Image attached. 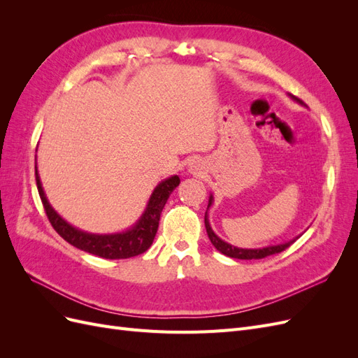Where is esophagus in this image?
Wrapping results in <instances>:
<instances>
[{"label": "esophagus", "mask_w": 358, "mask_h": 358, "mask_svg": "<svg viewBox=\"0 0 358 358\" xmlns=\"http://www.w3.org/2000/svg\"><path fill=\"white\" fill-rule=\"evenodd\" d=\"M191 170H192V171H196V170H197V169H196V167H194V166H192V167H191Z\"/></svg>", "instance_id": "esophagus-1"}]
</instances>
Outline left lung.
I'll list each match as a JSON object with an SVG mask.
<instances>
[{"label": "left lung", "mask_w": 358, "mask_h": 358, "mask_svg": "<svg viewBox=\"0 0 358 358\" xmlns=\"http://www.w3.org/2000/svg\"><path fill=\"white\" fill-rule=\"evenodd\" d=\"M289 96H291L292 100H296L297 103L303 104V101L299 100L297 96L291 95V94H289ZM212 203H213V196L209 197L208 209L210 208ZM204 225H206V231H208V236H209V239H210L212 245H213L216 249H218V251H220L221 254H224V255H227V257H231V258H237V259H262V258H266V257H268V255L279 254V252L285 251V249H287L288 246H291V245L294 243V242L299 239V237L301 236V234H300V236L294 237V239L289 241V242L273 245V246L257 248V249H245V248H237V246H233V245H230V243L224 242L222 239H220V237L213 233L212 227H210V224H209V220H208V210H206V215H204Z\"/></svg>", "instance_id": "left-lung-1"}]
</instances>
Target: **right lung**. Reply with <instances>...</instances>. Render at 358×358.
<instances>
[{
    "instance_id": "obj_1",
    "label": "right lung",
    "mask_w": 358,
    "mask_h": 358,
    "mask_svg": "<svg viewBox=\"0 0 358 358\" xmlns=\"http://www.w3.org/2000/svg\"><path fill=\"white\" fill-rule=\"evenodd\" d=\"M36 182L43 208L46 210L49 222L64 241H67L70 245L92 255H99L107 259H121L143 254L145 251H148L149 246L152 245L158 230L161 212L164 209L173 189L180 183V179L179 176H171L158 183L152 192V196H150L148 201L143 215L140 216V220L131 227V229L115 234L86 233L70 225L66 220H62L46 199V194L43 191L41 180L37 171V164Z\"/></svg>"
}]
</instances>
